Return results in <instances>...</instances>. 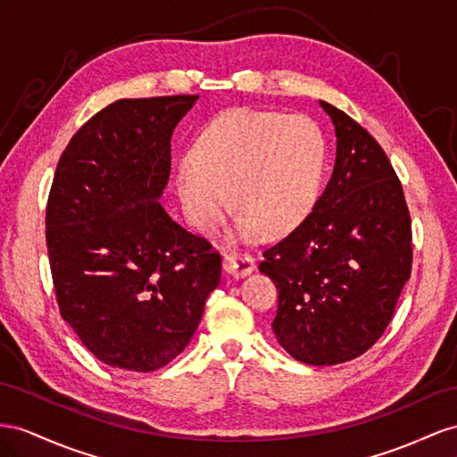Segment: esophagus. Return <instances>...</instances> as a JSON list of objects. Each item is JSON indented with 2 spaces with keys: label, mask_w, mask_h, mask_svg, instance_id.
<instances>
[{
  "label": "esophagus",
  "mask_w": 457,
  "mask_h": 457,
  "mask_svg": "<svg viewBox=\"0 0 457 457\" xmlns=\"http://www.w3.org/2000/svg\"><path fill=\"white\" fill-rule=\"evenodd\" d=\"M254 270V261L249 254L239 253H226L224 254V272L233 278H245Z\"/></svg>",
  "instance_id": "34e87169"
}]
</instances>
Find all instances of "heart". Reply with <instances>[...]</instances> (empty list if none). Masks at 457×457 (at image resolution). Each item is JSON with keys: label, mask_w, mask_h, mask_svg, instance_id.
<instances>
[{"label": "heart", "mask_w": 457, "mask_h": 457, "mask_svg": "<svg viewBox=\"0 0 457 457\" xmlns=\"http://www.w3.org/2000/svg\"><path fill=\"white\" fill-rule=\"evenodd\" d=\"M326 168V140L307 115L236 108L214 117L193 150L173 168L185 218L210 231L233 201L241 208L236 237L282 236L317 203Z\"/></svg>", "instance_id": "b5f03b06"}]
</instances>
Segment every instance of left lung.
I'll return each instance as SVG.
<instances>
[{"mask_svg":"<svg viewBox=\"0 0 457 457\" xmlns=\"http://www.w3.org/2000/svg\"><path fill=\"white\" fill-rule=\"evenodd\" d=\"M336 127V163L312 212L259 270L278 287L274 334L307 365L365 353L390 324L411 274V218L382 146L347 113L320 100Z\"/></svg>","mask_w":457,"mask_h":457,"instance_id":"8db88e82","label":"left lung"}]
</instances>
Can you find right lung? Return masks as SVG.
Here are the masks:
<instances>
[{
  "label": "right lung",
  "mask_w": 457,
  "mask_h": 457,
  "mask_svg": "<svg viewBox=\"0 0 457 457\" xmlns=\"http://www.w3.org/2000/svg\"><path fill=\"white\" fill-rule=\"evenodd\" d=\"M196 100H117L57 162L46 208L57 305L90 353L115 369L168 365L220 284L221 256L160 204L173 129Z\"/></svg>",
  "instance_id": "1"
}]
</instances>
